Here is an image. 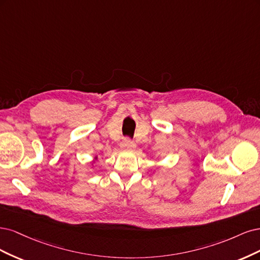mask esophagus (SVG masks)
<instances>
[{
	"label": "esophagus",
	"instance_id": "1",
	"mask_svg": "<svg viewBox=\"0 0 260 260\" xmlns=\"http://www.w3.org/2000/svg\"><path fill=\"white\" fill-rule=\"evenodd\" d=\"M135 147H136V145L134 144L133 141H131L129 139H124L122 141V144H121V148L123 150H132V149H134Z\"/></svg>",
	"mask_w": 260,
	"mask_h": 260
}]
</instances>
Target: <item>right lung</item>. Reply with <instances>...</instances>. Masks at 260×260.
<instances>
[{
    "instance_id": "obj_1",
    "label": "right lung",
    "mask_w": 260,
    "mask_h": 260,
    "mask_svg": "<svg viewBox=\"0 0 260 260\" xmlns=\"http://www.w3.org/2000/svg\"><path fill=\"white\" fill-rule=\"evenodd\" d=\"M97 160H98V156L96 155L95 157H93V160H91V161H90V164H91V165H94V164H95V162H96Z\"/></svg>"
}]
</instances>
